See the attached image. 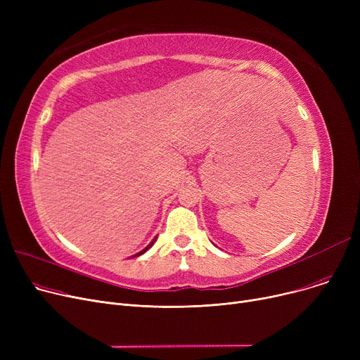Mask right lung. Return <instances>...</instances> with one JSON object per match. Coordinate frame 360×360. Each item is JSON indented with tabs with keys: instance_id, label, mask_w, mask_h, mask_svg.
I'll return each mask as SVG.
<instances>
[{
	"instance_id": "1",
	"label": "right lung",
	"mask_w": 360,
	"mask_h": 360,
	"mask_svg": "<svg viewBox=\"0 0 360 360\" xmlns=\"http://www.w3.org/2000/svg\"><path fill=\"white\" fill-rule=\"evenodd\" d=\"M155 240H156V238H155V239H153V240H151V242H150V243H148V245H147V247H146V248H144V250H143V251H140V252H139V254H136V257H139V255H141V254H144V252H146V251H147V250H148V248H150V247H151V245H153V243H155Z\"/></svg>"
}]
</instances>
